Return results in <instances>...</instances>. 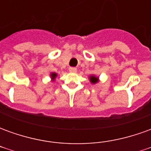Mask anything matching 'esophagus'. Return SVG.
Listing matches in <instances>:
<instances>
[{
    "instance_id": "obj_1",
    "label": "esophagus",
    "mask_w": 151,
    "mask_h": 151,
    "mask_svg": "<svg viewBox=\"0 0 151 151\" xmlns=\"http://www.w3.org/2000/svg\"><path fill=\"white\" fill-rule=\"evenodd\" d=\"M69 72L70 73H76L77 72V69L74 67H70L69 68Z\"/></svg>"
}]
</instances>
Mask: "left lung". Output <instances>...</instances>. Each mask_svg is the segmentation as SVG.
Masks as SVG:
<instances>
[{"label": "left lung", "mask_w": 151, "mask_h": 151, "mask_svg": "<svg viewBox=\"0 0 151 151\" xmlns=\"http://www.w3.org/2000/svg\"><path fill=\"white\" fill-rule=\"evenodd\" d=\"M90 81H91V83L95 84V83H96V82H98L99 78H97V77H95V76L91 75V77H90Z\"/></svg>", "instance_id": "1"}]
</instances>
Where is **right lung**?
Wrapping results in <instances>:
<instances>
[{
	"instance_id": "1",
	"label": "right lung",
	"mask_w": 151,
	"mask_h": 151,
	"mask_svg": "<svg viewBox=\"0 0 151 151\" xmlns=\"http://www.w3.org/2000/svg\"><path fill=\"white\" fill-rule=\"evenodd\" d=\"M56 76H57V74H56V73H51V78H52V80H54V79L56 78Z\"/></svg>"
}]
</instances>
